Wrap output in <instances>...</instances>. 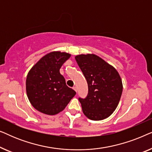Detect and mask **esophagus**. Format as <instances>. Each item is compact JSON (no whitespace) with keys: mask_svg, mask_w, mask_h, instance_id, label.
Returning a JSON list of instances; mask_svg holds the SVG:
<instances>
[{"mask_svg":"<svg viewBox=\"0 0 152 152\" xmlns=\"http://www.w3.org/2000/svg\"><path fill=\"white\" fill-rule=\"evenodd\" d=\"M72 88H73L74 90L76 91V92H77V87L76 86H73V87H72Z\"/></svg>","mask_w":152,"mask_h":152,"instance_id":"1","label":"esophagus"}]
</instances>
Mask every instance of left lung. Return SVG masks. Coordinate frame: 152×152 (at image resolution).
Wrapping results in <instances>:
<instances>
[{"label":"left lung","instance_id":"1","mask_svg":"<svg viewBox=\"0 0 152 152\" xmlns=\"http://www.w3.org/2000/svg\"><path fill=\"white\" fill-rule=\"evenodd\" d=\"M79 67L88 84V95L79 97L83 113L92 120L110 116L118 107L122 93L120 75L113 66L95 55L75 57Z\"/></svg>","mask_w":152,"mask_h":152}]
</instances>
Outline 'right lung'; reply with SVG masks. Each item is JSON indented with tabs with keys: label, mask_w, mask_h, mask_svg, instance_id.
I'll use <instances>...</instances> for the list:
<instances>
[{
	"label": "right lung",
	"mask_w": 152,
	"mask_h": 152,
	"mask_svg": "<svg viewBox=\"0 0 152 152\" xmlns=\"http://www.w3.org/2000/svg\"><path fill=\"white\" fill-rule=\"evenodd\" d=\"M70 55L52 52L43 57L29 71L26 91L34 109L47 115L63 111L76 94L66 84L59 70Z\"/></svg>",
	"instance_id": "right-lung-1"
}]
</instances>
